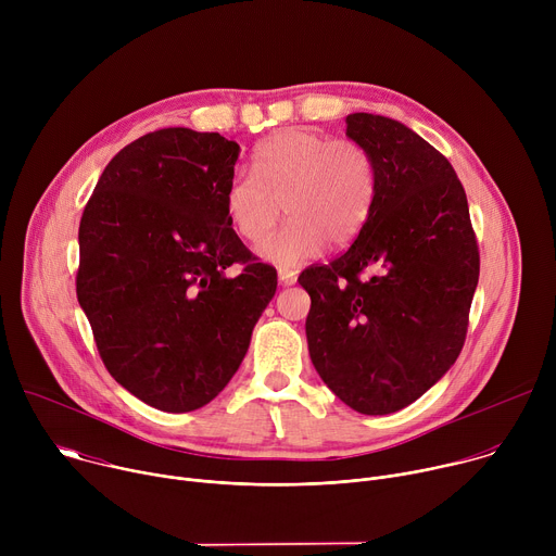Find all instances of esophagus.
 <instances>
[{"instance_id": "1", "label": "esophagus", "mask_w": 556, "mask_h": 556, "mask_svg": "<svg viewBox=\"0 0 556 556\" xmlns=\"http://www.w3.org/2000/svg\"><path fill=\"white\" fill-rule=\"evenodd\" d=\"M277 275H279V283L281 286H292L296 281V270H292V268L283 266V268H279Z\"/></svg>"}]
</instances>
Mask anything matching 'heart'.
Segmentation results:
<instances>
[{
  "instance_id": "1",
  "label": "heart",
  "mask_w": 556,
  "mask_h": 556,
  "mask_svg": "<svg viewBox=\"0 0 556 556\" xmlns=\"http://www.w3.org/2000/svg\"><path fill=\"white\" fill-rule=\"evenodd\" d=\"M378 198V165L371 151L352 138L309 129H283L253 153V174H235L224 208L247 242L260 244L283 205L291 222L260 255L294 266L319 255L328 242L348 247L367 226Z\"/></svg>"
}]
</instances>
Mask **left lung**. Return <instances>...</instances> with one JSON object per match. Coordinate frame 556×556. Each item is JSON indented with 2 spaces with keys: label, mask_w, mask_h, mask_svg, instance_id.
Listing matches in <instances>:
<instances>
[{
  "label": "left lung",
  "mask_w": 556,
  "mask_h": 556,
  "mask_svg": "<svg viewBox=\"0 0 556 556\" xmlns=\"http://www.w3.org/2000/svg\"><path fill=\"white\" fill-rule=\"evenodd\" d=\"M348 136L378 165L374 213L354 244L299 275L314 369L358 414H393L459 356L480 251L459 178L399 121L356 112ZM367 269H376L365 276Z\"/></svg>",
  "instance_id": "1"
}]
</instances>
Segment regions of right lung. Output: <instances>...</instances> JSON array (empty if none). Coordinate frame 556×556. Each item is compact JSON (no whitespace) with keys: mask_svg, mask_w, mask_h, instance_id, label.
Masks as SVG:
<instances>
[{"mask_svg":"<svg viewBox=\"0 0 556 556\" xmlns=\"http://www.w3.org/2000/svg\"><path fill=\"white\" fill-rule=\"evenodd\" d=\"M237 155L213 131L144 134L112 157L78 224L76 296L101 361L161 412L215 399L277 290L224 208Z\"/></svg>","mask_w":556,"mask_h":556,"instance_id":"right-lung-1","label":"right lung"}]
</instances>
